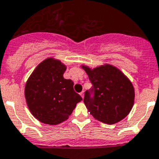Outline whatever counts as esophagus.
I'll use <instances>...</instances> for the list:
<instances>
[{
	"label": "esophagus",
	"mask_w": 159,
	"mask_h": 159,
	"mask_svg": "<svg viewBox=\"0 0 159 159\" xmlns=\"http://www.w3.org/2000/svg\"><path fill=\"white\" fill-rule=\"evenodd\" d=\"M80 95H81V98H84V91H82V92H81V93H80Z\"/></svg>",
	"instance_id": "esophagus-1"
}]
</instances>
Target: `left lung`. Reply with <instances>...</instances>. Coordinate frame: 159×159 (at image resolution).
<instances>
[{"label":"left lung","mask_w":159,"mask_h":159,"mask_svg":"<svg viewBox=\"0 0 159 159\" xmlns=\"http://www.w3.org/2000/svg\"><path fill=\"white\" fill-rule=\"evenodd\" d=\"M93 86L85 92L84 103L97 120L106 124L117 123L130 112L134 89L129 80L110 65L91 70L83 66Z\"/></svg>","instance_id":"obj_1"}]
</instances>
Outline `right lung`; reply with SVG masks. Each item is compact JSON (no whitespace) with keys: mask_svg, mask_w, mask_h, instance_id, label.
Instances as JSON below:
<instances>
[{"mask_svg":"<svg viewBox=\"0 0 159 159\" xmlns=\"http://www.w3.org/2000/svg\"><path fill=\"white\" fill-rule=\"evenodd\" d=\"M65 65L47 58L40 63L26 82L25 96L30 112L49 125L68 119L77 103L82 100L74 89V82L65 79Z\"/></svg>","mask_w":159,"mask_h":159,"instance_id":"add662e5","label":"right lung"}]
</instances>
